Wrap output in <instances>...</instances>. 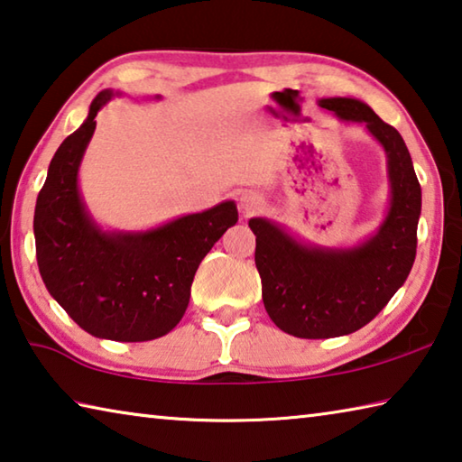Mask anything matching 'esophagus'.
Returning <instances> with one entry per match:
<instances>
[{
	"mask_svg": "<svg viewBox=\"0 0 462 462\" xmlns=\"http://www.w3.org/2000/svg\"><path fill=\"white\" fill-rule=\"evenodd\" d=\"M263 208V198L254 191H245L240 195V209L245 214H254Z\"/></svg>",
	"mask_w": 462,
	"mask_h": 462,
	"instance_id": "esophagus-1",
	"label": "esophagus"
}]
</instances>
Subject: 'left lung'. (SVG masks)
I'll return each instance as SVG.
<instances>
[{
	"label": "left lung",
	"mask_w": 462,
	"mask_h": 462,
	"mask_svg": "<svg viewBox=\"0 0 462 462\" xmlns=\"http://www.w3.org/2000/svg\"><path fill=\"white\" fill-rule=\"evenodd\" d=\"M319 106L361 122L385 148L391 201L379 230L353 248L297 242L264 217L248 222L269 318L297 338H334L361 330L408 279L418 246L421 189L400 132L363 101L328 97Z\"/></svg>",
	"instance_id": "1"
}]
</instances>
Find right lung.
<instances>
[{
  "mask_svg": "<svg viewBox=\"0 0 462 462\" xmlns=\"http://www.w3.org/2000/svg\"><path fill=\"white\" fill-rule=\"evenodd\" d=\"M114 91L91 101L89 116L54 152L36 199L38 269L59 306L97 338L154 340L173 330L189 303L191 283L212 246L238 222L234 201L146 232H104L81 199L77 173Z\"/></svg>",
  "mask_w": 462,
  "mask_h": 462,
  "instance_id": "obj_1",
  "label": "right lung"
}]
</instances>
